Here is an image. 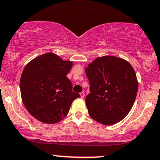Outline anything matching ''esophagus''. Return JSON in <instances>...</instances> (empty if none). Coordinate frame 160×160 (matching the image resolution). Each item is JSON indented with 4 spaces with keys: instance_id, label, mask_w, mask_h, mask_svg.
Here are the masks:
<instances>
[{
    "instance_id": "1",
    "label": "esophagus",
    "mask_w": 160,
    "mask_h": 160,
    "mask_svg": "<svg viewBox=\"0 0 160 160\" xmlns=\"http://www.w3.org/2000/svg\"><path fill=\"white\" fill-rule=\"evenodd\" d=\"M80 97L83 98L84 96H85V93H84L83 92H80Z\"/></svg>"
}]
</instances>
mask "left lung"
Returning a JSON list of instances; mask_svg holds the SVG:
<instances>
[{"instance_id": "8db88e82", "label": "left lung", "mask_w": 160, "mask_h": 160, "mask_svg": "<svg viewBox=\"0 0 160 160\" xmlns=\"http://www.w3.org/2000/svg\"><path fill=\"white\" fill-rule=\"evenodd\" d=\"M89 84L86 105L89 116L104 125L120 122L131 111L138 89L132 66L115 56L97 58L86 68Z\"/></svg>"}]
</instances>
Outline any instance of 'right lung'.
Instances as JSON below:
<instances>
[{
  "mask_svg": "<svg viewBox=\"0 0 160 160\" xmlns=\"http://www.w3.org/2000/svg\"><path fill=\"white\" fill-rule=\"evenodd\" d=\"M72 61L46 53L28 63L20 78L22 102L35 118L46 124L61 122L69 112L72 102L80 94L72 91L67 74Z\"/></svg>",
  "mask_w": 160,
  "mask_h": 160,
  "instance_id": "obj_1",
  "label": "right lung"
}]
</instances>
